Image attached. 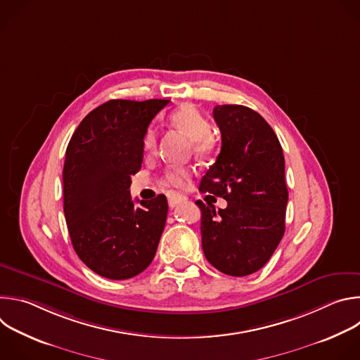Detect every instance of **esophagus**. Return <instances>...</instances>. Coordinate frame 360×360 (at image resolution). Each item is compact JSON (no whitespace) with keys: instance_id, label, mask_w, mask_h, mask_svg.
I'll use <instances>...</instances> for the list:
<instances>
[{"instance_id":"1","label":"esophagus","mask_w":360,"mask_h":360,"mask_svg":"<svg viewBox=\"0 0 360 360\" xmlns=\"http://www.w3.org/2000/svg\"><path fill=\"white\" fill-rule=\"evenodd\" d=\"M186 199H188V198L184 196V195H172V196L169 198V207H171V208H175V207H178L179 203L185 202Z\"/></svg>"}]
</instances>
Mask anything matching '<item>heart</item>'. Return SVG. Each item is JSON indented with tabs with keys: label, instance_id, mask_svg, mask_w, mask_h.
I'll return each mask as SVG.
<instances>
[{
	"label": "heart",
	"instance_id": "heart-1",
	"mask_svg": "<svg viewBox=\"0 0 360 360\" xmlns=\"http://www.w3.org/2000/svg\"><path fill=\"white\" fill-rule=\"evenodd\" d=\"M168 124L191 139L192 149L198 157L207 158L212 155L217 148L215 138L210 134L211 122L195 105L182 104L168 117ZM157 145V131L152 127L146 128L142 135V146L145 150H152ZM191 178V169L174 168L165 172L164 184L172 188H185Z\"/></svg>",
	"mask_w": 360,
	"mask_h": 360
}]
</instances>
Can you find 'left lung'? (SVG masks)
<instances>
[{"instance_id":"obj_1","label":"left lung","mask_w":360,"mask_h":360,"mask_svg":"<svg viewBox=\"0 0 360 360\" xmlns=\"http://www.w3.org/2000/svg\"><path fill=\"white\" fill-rule=\"evenodd\" d=\"M214 118L222 148L199 191L224 198L228 207L215 211L196 200L202 249L222 274L246 276L269 261L285 233L283 150L271 125L248 107L217 105Z\"/></svg>"}]
</instances>
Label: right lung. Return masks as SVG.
<instances>
[{"label":"right lung","instance_id":"obj_1","mask_svg":"<svg viewBox=\"0 0 360 360\" xmlns=\"http://www.w3.org/2000/svg\"><path fill=\"white\" fill-rule=\"evenodd\" d=\"M168 99H111L75 129L63 171L64 214L79 259L107 279L145 271L165 228L168 200L135 203L131 176L142 165V135Z\"/></svg>","mask_w":360,"mask_h":360}]
</instances>
